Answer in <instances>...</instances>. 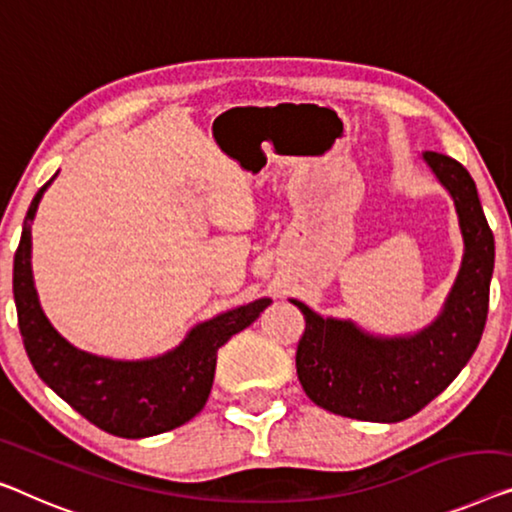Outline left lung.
Wrapping results in <instances>:
<instances>
[{"label":"left lung","instance_id":"obj_1","mask_svg":"<svg viewBox=\"0 0 512 512\" xmlns=\"http://www.w3.org/2000/svg\"><path fill=\"white\" fill-rule=\"evenodd\" d=\"M455 202L464 255L444 308L414 335H372L349 319L322 317L292 299L305 331L296 347V375L308 398L331 414L372 423L414 416L460 375L485 329L494 236L480 207L476 183L455 158L425 151Z\"/></svg>","mask_w":512,"mask_h":512}]
</instances>
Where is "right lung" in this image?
Here are the masks:
<instances>
[{
  "label": "right lung",
  "instance_id": "add662e5",
  "mask_svg": "<svg viewBox=\"0 0 512 512\" xmlns=\"http://www.w3.org/2000/svg\"><path fill=\"white\" fill-rule=\"evenodd\" d=\"M55 177L32 200L13 259L18 326L36 375L89 423L114 437H154L188 423L209 400L218 349L253 324L271 299H257L197 324L179 347L147 361H112L73 347L45 317L32 276V220Z\"/></svg>",
  "mask_w": 512,
  "mask_h": 512
}]
</instances>
